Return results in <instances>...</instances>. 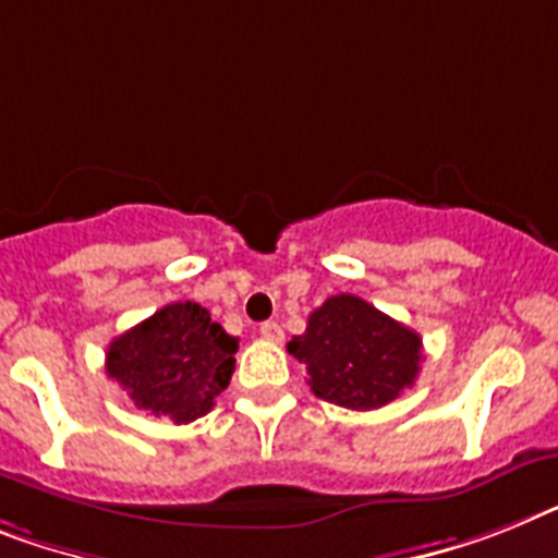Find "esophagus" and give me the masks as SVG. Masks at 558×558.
<instances>
[{
  "label": "esophagus",
  "mask_w": 558,
  "mask_h": 558,
  "mask_svg": "<svg viewBox=\"0 0 558 558\" xmlns=\"http://www.w3.org/2000/svg\"><path fill=\"white\" fill-rule=\"evenodd\" d=\"M259 336H262V339H268V342H282L284 330H282V325H279V322H262Z\"/></svg>",
  "instance_id": "obj_1"
}]
</instances>
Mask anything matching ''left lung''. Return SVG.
<instances>
[{"mask_svg": "<svg viewBox=\"0 0 558 558\" xmlns=\"http://www.w3.org/2000/svg\"><path fill=\"white\" fill-rule=\"evenodd\" d=\"M288 353L307 367V385L319 399L376 411L413 388L422 339L365 299L339 293L307 316L305 333L290 339Z\"/></svg>", "mask_w": 558, "mask_h": 558, "instance_id": "obj_1", "label": "left lung"}]
</instances>
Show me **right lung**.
<instances>
[{"label": "right lung", "instance_id": "right-lung-1", "mask_svg": "<svg viewBox=\"0 0 558 558\" xmlns=\"http://www.w3.org/2000/svg\"><path fill=\"white\" fill-rule=\"evenodd\" d=\"M236 351V336L225 333L205 307L173 302L117 336L105 371L131 393L136 408L187 425L205 416L228 388Z\"/></svg>", "mask_w": 558, "mask_h": 558}]
</instances>
